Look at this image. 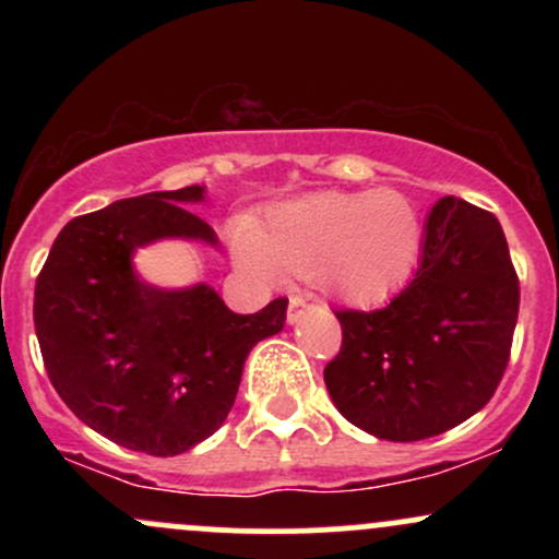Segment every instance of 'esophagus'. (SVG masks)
<instances>
[{
    "label": "esophagus",
    "instance_id": "esophagus-1",
    "mask_svg": "<svg viewBox=\"0 0 559 559\" xmlns=\"http://www.w3.org/2000/svg\"><path fill=\"white\" fill-rule=\"evenodd\" d=\"M305 310H310V301H307L305 297H292V299H288L286 320H288V323H297V320L305 316Z\"/></svg>",
    "mask_w": 559,
    "mask_h": 559
}]
</instances>
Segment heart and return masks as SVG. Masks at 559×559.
I'll list each match as a JSON object with an SVG mask.
<instances>
[{
  "label": "heart",
  "mask_w": 559,
  "mask_h": 559,
  "mask_svg": "<svg viewBox=\"0 0 559 559\" xmlns=\"http://www.w3.org/2000/svg\"><path fill=\"white\" fill-rule=\"evenodd\" d=\"M236 262L262 284L307 273L346 305H381L413 278L423 217L400 189L316 191L267 210L258 228L230 236Z\"/></svg>",
  "instance_id": "heart-1"
}]
</instances>
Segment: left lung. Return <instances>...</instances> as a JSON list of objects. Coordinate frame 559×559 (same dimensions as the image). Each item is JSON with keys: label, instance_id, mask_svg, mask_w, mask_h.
Instances as JSON below:
<instances>
[{"label": "left lung", "instance_id": "8db88e82", "mask_svg": "<svg viewBox=\"0 0 559 559\" xmlns=\"http://www.w3.org/2000/svg\"><path fill=\"white\" fill-rule=\"evenodd\" d=\"M521 286L499 221L441 197L415 278L373 312L336 310L323 378L346 420L386 441L431 439L491 400L510 362Z\"/></svg>", "mask_w": 559, "mask_h": 559}]
</instances>
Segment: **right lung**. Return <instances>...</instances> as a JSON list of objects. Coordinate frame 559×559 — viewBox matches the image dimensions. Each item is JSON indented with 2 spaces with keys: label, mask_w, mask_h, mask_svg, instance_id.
Wrapping results in <instances>:
<instances>
[{
  "label": "right lung",
  "mask_w": 559,
  "mask_h": 559,
  "mask_svg": "<svg viewBox=\"0 0 559 559\" xmlns=\"http://www.w3.org/2000/svg\"><path fill=\"white\" fill-rule=\"evenodd\" d=\"M202 199L204 186H186L73 217L36 278V336L57 394L96 433L155 457L189 452L223 426L243 360L286 320L284 297L236 316L207 284L159 288L133 271V252L152 241L217 247L183 207Z\"/></svg>",
  "instance_id": "add662e5"
}]
</instances>
